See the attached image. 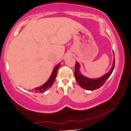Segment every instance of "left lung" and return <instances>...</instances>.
<instances>
[{"instance_id":"obj_1","label":"left lung","mask_w":131,"mask_h":131,"mask_svg":"<svg viewBox=\"0 0 131 131\" xmlns=\"http://www.w3.org/2000/svg\"><path fill=\"white\" fill-rule=\"evenodd\" d=\"M115 67V58L113 59V63L112 65V67L107 74L104 75V76L97 79H90L85 77L83 76L79 72V64L77 62H75V77L79 85L81 88L87 90L93 91L97 90V89L101 88L105 83V81L108 80L110 76L113 72V69Z\"/></svg>"}]
</instances>
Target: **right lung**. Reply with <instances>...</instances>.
Segmentation results:
<instances>
[{
    "instance_id": "add662e5",
    "label": "right lung",
    "mask_w": 131,
    "mask_h": 131,
    "mask_svg": "<svg viewBox=\"0 0 131 131\" xmlns=\"http://www.w3.org/2000/svg\"><path fill=\"white\" fill-rule=\"evenodd\" d=\"M59 66H60V64H58V65L56 66V67L54 69L51 75L50 78L48 79V80L45 83L43 84V85L37 88H35L34 90H32V91H34L35 93H44L45 91L47 90V89L50 88L52 86V84H53L54 81L55 80V78H56V77L57 75V72H58V69L59 67Z\"/></svg>"
}]
</instances>
